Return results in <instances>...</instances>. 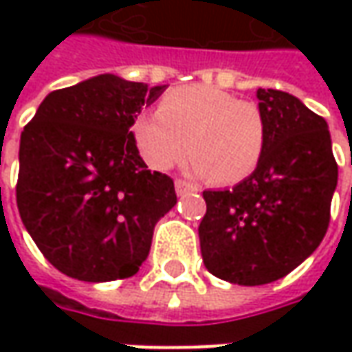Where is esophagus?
<instances>
[{"instance_id":"34e87169","label":"esophagus","mask_w":352,"mask_h":352,"mask_svg":"<svg viewBox=\"0 0 352 352\" xmlns=\"http://www.w3.org/2000/svg\"><path fill=\"white\" fill-rule=\"evenodd\" d=\"M174 188H176V194H178V196H184V194H188V192L196 190L192 184L186 182V180H176V182H174Z\"/></svg>"}]
</instances>
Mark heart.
I'll return each instance as SVG.
<instances>
[{
  "label": "heart",
  "instance_id": "heart-1",
  "mask_svg": "<svg viewBox=\"0 0 352 352\" xmlns=\"http://www.w3.org/2000/svg\"><path fill=\"white\" fill-rule=\"evenodd\" d=\"M133 139L153 170L172 168L190 148L188 172L236 184L263 160L266 121L256 103L196 84L170 89L158 109L142 111L133 123Z\"/></svg>",
  "mask_w": 352,
  "mask_h": 352
}]
</instances>
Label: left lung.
<instances>
[{
	"mask_svg": "<svg viewBox=\"0 0 352 352\" xmlns=\"http://www.w3.org/2000/svg\"><path fill=\"white\" fill-rule=\"evenodd\" d=\"M266 121L258 168L233 190H206L197 227L213 276L261 286L290 274L327 233L337 188L327 121L280 89L256 91Z\"/></svg>",
	"mask_w": 352,
	"mask_h": 352,
	"instance_id": "left-lung-1",
	"label": "left lung"
}]
</instances>
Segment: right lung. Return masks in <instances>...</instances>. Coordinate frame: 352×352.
Wrapping results in <instances>:
<instances>
[{
  "label": "right lung",
  "mask_w": 352,
  "mask_h": 352,
  "mask_svg": "<svg viewBox=\"0 0 352 352\" xmlns=\"http://www.w3.org/2000/svg\"><path fill=\"white\" fill-rule=\"evenodd\" d=\"M164 89L94 76L50 91L23 129L21 221L62 274L109 282L137 274L146 261L176 192L170 176L144 164L131 127Z\"/></svg>",
  "instance_id": "right-lung-1"
}]
</instances>
